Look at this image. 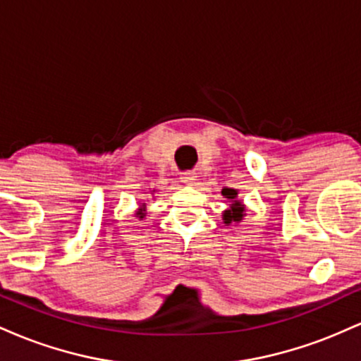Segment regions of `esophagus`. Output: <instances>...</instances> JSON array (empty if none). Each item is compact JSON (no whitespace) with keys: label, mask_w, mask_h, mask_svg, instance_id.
Returning <instances> with one entry per match:
<instances>
[{"label":"esophagus","mask_w":361,"mask_h":361,"mask_svg":"<svg viewBox=\"0 0 361 361\" xmlns=\"http://www.w3.org/2000/svg\"><path fill=\"white\" fill-rule=\"evenodd\" d=\"M180 180L183 181L185 185H195V181H197V173H195V171H185V173H181Z\"/></svg>","instance_id":"obj_1"}]
</instances>
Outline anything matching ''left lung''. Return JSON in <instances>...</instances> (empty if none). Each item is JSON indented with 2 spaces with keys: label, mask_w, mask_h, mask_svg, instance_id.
I'll return each instance as SVG.
<instances>
[{
  "label": "left lung",
  "mask_w": 361,
  "mask_h": 361,
  "mask_svg": "<svg viewBox=\"0 0 361 361\" xmlns=\"http://www.w3.org/2000/svg\"><path fill=\"white\" fill-rule=\"evenodd\" d=\"M222 195L227 198V200H231L229 209L224 210V214H222L224 224H226V226H234V224L241 222L243 217L246 214H244L243 202H239V198H238V190L227 188V186H224Z\"/></svg>",
  "instance_id": "left-lung-1"
}]
</instances>
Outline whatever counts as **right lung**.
I'll return each instance as SVG.
<instances>
[{"mask_svg": "<svg viewBox=\"0 0 361 361\" xmlns=\"http://www.w3.org/2000/svg\"><path fill=\"white\" fill-rule=\"evenodd\" d=\"M135 217H139V221H142L144 217H146V204H142L137 209V212H135Z\"/></svg>", "mask_w": 361, "mask_h": 361, "instance_id": "obj_1", "label": "right lung"}]
</instances>
